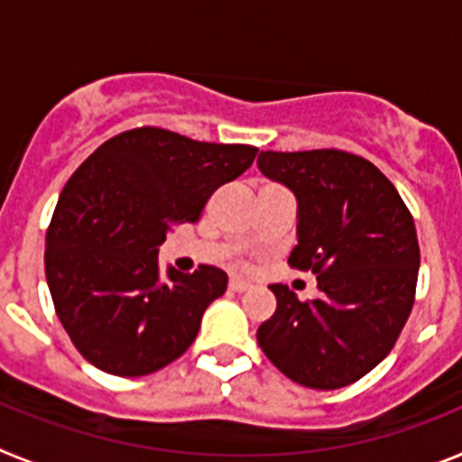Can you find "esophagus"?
<instances>
[{
    "instance_id": "34e87169",
    "label": "esophagus",
    "mask_w": 462,
    "mask_h": 462,
    "mask_svg": "<svg viewBox=\"0 0 462 462\" xmlns=\"http://www.w3.org/2000/svg\"><path fill=\"white\" fill-rule=\"evenodd\" d=\"M228 289L236 293H243V291H247V289H252V284L247 280H240V277H231V282H228Z\"/></svg>"
}]
</instances>
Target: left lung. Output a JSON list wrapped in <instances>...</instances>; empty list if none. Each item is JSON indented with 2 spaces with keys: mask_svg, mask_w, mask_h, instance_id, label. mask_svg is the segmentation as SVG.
Wrapping results in <instances>:
<instances>
[{
  "mask_svg": "<svg viewBox=\"0 0 462 462\" xmlns=\"http://www.w3.org/2000/svg\"><path fill=\"white\" fill-rule=\"evenodd\" d=\"M256 166L296 196L289 263L312 271L321 291L300 303L271 284L277 310L256 340L300 386H349L389 356L411 312L421 261L414 219L389 178L356 154L268 150Z\"/></svg>",
  "mask_w": 462,
  "mask_h": 462,
  "instance_id": "8db88e82",
  "label": "left lung"
}]
</instances>
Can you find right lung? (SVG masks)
Instances as JSON below:
<instances>
[{"label": "right lung", "mask_w": 462, "mask_h": 462, "mask_svg": "<svg viewBox=\"0 0 462 462\" xmlns=\"http://www.w3.org/2000/svg\"><path fill=\"white\" fill-rule=\"evenodd\" d=\"M256 152L143 126L106 141L69 178L46 234V280L64 330L94 368L143 377L189 349L228 277L215 266L162 271L159 245L201 217L212 191Z\"/></svg>", "instance_id": "right-lung-1"}]
</instances>
